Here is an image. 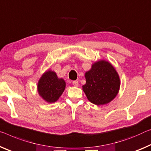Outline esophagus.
Segmentation results:
<instances>
[{"label": "esophagus", "instance_id": "obj_1", "mask_svg": "<svg viewBox=\"0 0 151 151\" xmlns=\"http://www.w3.org/2000/svg\"><path fill=\"white\" fill-rule=\"evenodd\" d=\"M73 85L75 86V87H78V82L77 81H74L73 82Z\"/></svg>", "mask_w": 151, "mask_h": 151}]
</instances>
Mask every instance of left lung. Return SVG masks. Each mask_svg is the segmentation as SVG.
<instances>
[{
  "instance_id": "left-lung-1",
  "label": "left lung",
  "mask_w": 151,
  "mask_h": 151,
  "mask_svg": "<svg viewBox=\"0 0 151 151\" xmlns=\"http://www.w3.org/2000/svg\"><path fill=\"white\" fill-rule=\"evenodd\" d=\"M86 83L83 91L88 101L96 106L111 102L117 96L120 88L118 72L108 61L99 60L92 64L85 74Z\"/></svg>"
}]
</instances>
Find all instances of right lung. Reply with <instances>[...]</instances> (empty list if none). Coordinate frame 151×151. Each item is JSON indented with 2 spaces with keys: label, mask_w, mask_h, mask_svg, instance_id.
<instances>
[{
  "label": "right lung",
  "mask_w": 151,
  "mask_h": 151,
  "mask_svg": "<svg viewBox=\"0 0 151 151\" xmlns=\"http://www.w3.org/2000/svg\"><path fill=\"white\" fill-rule=\"evenodd\" d=\"M65 88V81L63 78H59L52 70H47L43 73L37 85L40 97L50 104L58 101Z\"/></svg>",
  "instance_id": "right-lung-1"
}]
</instances>
